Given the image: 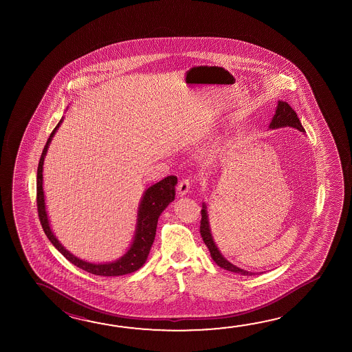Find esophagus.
<instances>
[{
	"mask_svg": "<svg viewBox=\"0 0 352 352\" xmlns=\"http://www.w3.org/2000/svg\"><path fill=\"white\" fill-rule=\"evenodd\" d=\"M190 180H189V179H183V180L179 183L178 188H177L179 195H186V194L189 192V190H190Z\"/></svg>",
	"mask_w": 352,
	"mask_h": 352,
	"instance_id": "1",
	"label": "esophagus"
}]
</instances>
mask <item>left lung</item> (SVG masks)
I'll list each match as a JSON object with an SVG mask.
<instances>
[{"label": "left lung", "instance_id": "obj_1", "mask_svg": "<svg viewBox=\"0 0 352 352\" xmlns=\"http://www.w3.org/2000/svg\"><path fill=\"white\" fill-rule=\"evenodd\" d=\"M294 127L297 130H300V133H305V129L300 124L298 116L288 103L283 102V100H278L277 102L276 110H275V116H272L271 119L270 129H280V127ZM200 233H201L202 241L206 244L211 258L213 261L222 269L227 271H231L234 274H239V275H244V276H252L255 275L256 272H252V271L243 270L238 266L233 265L228 260L226 259L222 253L219 252L217 248V244L214 243L213 239L212 232H211V225H210V219H208V206L205 202H202L201 210V225H200Z\"/></svg>", "mask_w": 352, "mask_h": 352}]
</instances>
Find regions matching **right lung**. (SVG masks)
I'll use <instances>...</instances> for the list:
<instances>
[{"label": "right lung", "mask_w": 352, "mask_h": 352, "mask_svg": "<svg viewBox=\"0 0 352 352\" xmlns=\"http://www.w3.org/2000/svg\"><path fill=\"white\" fill-rule=\"evenodd\" d=\"M64 121V118L58 121L56 127L52 130L50 138L47 139V144L41 153V161L38 166V174H36V206L41 219V227L45 232L49 241L52 245L58 249L60 253L64 255L69 263L80 267L82 270L91 272L98 276H121L131 274L133 271L139 270L144 265L148 258L151 247L156 236L157 222L161 216V213L166 210L170 202L174 201L175 197V185L178 183V179L174 175H169L156 184L151 185L144 190V195L141 197L139 208H138V221H136V230L133 234V242L130 244V248L126 253L120 256L119 259L110 261V263H89L87 260H82L69 253L58 238L54 234L50 221L47 217V205H45V196L43 189V166L44 160L47 156V148L52 144V140L55 133Z\"/></svg>", "instance_id": "right-lung-1"}]
</instances>
